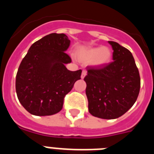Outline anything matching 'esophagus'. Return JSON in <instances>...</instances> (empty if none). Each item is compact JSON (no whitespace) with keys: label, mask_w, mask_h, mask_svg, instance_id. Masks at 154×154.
<instances>
[{"label":"esophagus","mask_w":154,"mask_h":154,"mask_svg":"<svg viewBox=\"0 0 154 154\" xmlns=\"http://www.w3.org/2000/svg\"><path fill=\"white\" fill-rule=\"evenodd\" d=\"M87 74V72L85 70H83L82 71V75H81V78L82 79H84L85 77V75H86Z\"/></svg>","instance_id":"esophagus-1"}]
</instances>
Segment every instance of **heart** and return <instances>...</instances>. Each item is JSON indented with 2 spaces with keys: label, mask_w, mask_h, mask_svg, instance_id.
Here are the masks:
<instances>
[{
  "label": "heart",
  "mask_w": 154,
  "mask_h": 154,
  "mask_svg": "<svg viewBox=\"0 0 154 154\" xmlns=\"http://www.w3.org/2000/svg\"><path fill=\"white\" fill-rule=\"evenodd\" d=\"M81 62L89 63L96 66H104L111 62L112 56V50L109 47L87 48L79 50L76 54Z\"/></svg>",
  "instance_id": "obj_1"
}]
</instances>
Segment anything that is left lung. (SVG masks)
<instances>
[{"instance_id":"left-lung-1","label":"left lung","mask_w":154,"mask_h":154,"mask_svg":"<svg viewBox=\"0 0 154 154\" xmlns=\"http://www.w3.org/2000/svg\"><path fill=\"white\" fill-rule=\"evenodd\" d=\"M108 42L113 50V62L101 68L87 67L84 80L90 114L113 119L126 113L137 101L140 77L132 53L117 42Z\"/></svg>"}]
</instances>
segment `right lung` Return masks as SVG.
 Segmentation results:
<instances>
[{
    "mask_svg": "<svg viewBox=\"0 0 154 154\" xmlns=\"http://www.w3.org/2000/svg\"><path fill=\"white\" fill-rule=\"evenodd\" d=\"M70 40L65 34L51 33L30 47L16 75L19 102L32 115L51 116L62 109L64 98L80 79L82 70L69 71L72 62L65 52Z\"/></svg>",
    "mask_w": 154,
    "mask_h": 154,
    "instance_id": "right-lung-1",
    "label": "right lung"
}]
</instances>
